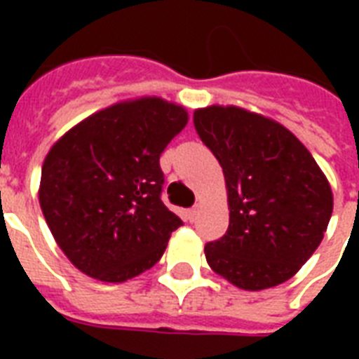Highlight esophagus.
Instances as JSON below:
<instances>
[{
    "label": "esophagus",
    "instance_id": "esophagus-1",
    "mask_svg": "<svg viewBox=\"0 0 359 359\" xmlns=\"http://www.w3.org/2000/svg\"><path fill=\"white\" fill-rule=\"evenodd\" d=\"M197 214H199V210H197V207H194V208H190L188 212H186V218L190 219V222H196Z\"/></svg>",
    "mask_w": 359,
    "mask_h": 359
}]
</instances>
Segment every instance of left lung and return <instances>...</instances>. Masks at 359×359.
I'll return each mask as SVG.
<instances>
[{"mask_svg": "<svg viewBox=\"0 0 359 359\" xmlns=\"http://www.w3.org/2000/svg\"><path fill=\"white\" fill-rule=\"evenodd\" d=\"M201 141L224 169L229 229L205 245L208 266L244 290L290 279L323 242L328 179L283 124L236 106L196 109Z\"/></svg>", "mask_w": 359, "mask_h": 359, "instance_id": "left-lung-1", "label": "left lung"}]
</instances>
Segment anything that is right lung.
Segmentation results:
<instances>
[{
    "instance_id": "obj_1",
    "label": "right lung",
    "mask_w": 359,
    "mask_h": 359,
    "mask_svg": "<svg viewBox=\"0 0 359 359\" xmlns=\"http://www.w3.org/2000/svg\"><path fill=\"white\" fill-rule=\"evenodd\" d=\"M186 123L182 106L143 97L89 115L53 143L39 203L80 272L123 283L160 261L182 225L160 197V154Z\"/></svg>"
}]
</instances>
